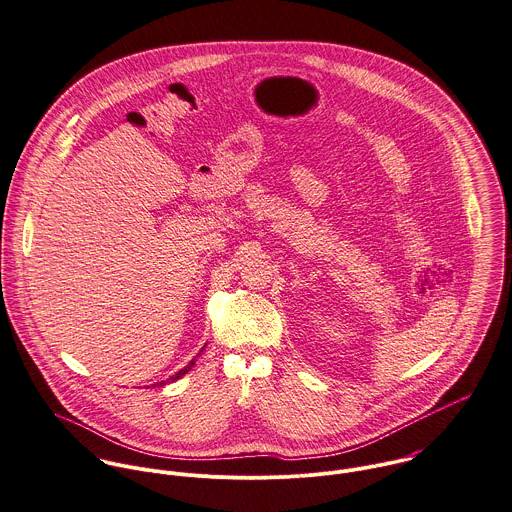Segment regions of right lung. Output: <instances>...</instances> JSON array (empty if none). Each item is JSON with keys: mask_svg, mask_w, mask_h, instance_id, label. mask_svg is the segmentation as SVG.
<instances>
[{"mask_svg": "<svg viewBox=\"0 0 512 512\" xmlns=\"http://www.w3.org/2000/svg\"><path fill=\"white\" fill-rule=\"evenodd\" d=\"M203 349H205V347H203ZM203 349H201V351H199V355H201V353H203ZM199 355H197V357H199ZM197 357H195V359H197ZM195 359H193V361H191V363H189V365H187V367H183V369H181V371H179V373H175V375H173V377H169V379H167V381H161V383H159V387H161V385H167V383H173V381H177V379H181V377H183V375H185V373H189V371H191V367H193V365H195ZM153 387H155V385H153Z\"/></svg>", "mask_w": 512, "mask_h": 512, "instance_id": "right-lung-1", "label": "right lung"}]
</instances>
